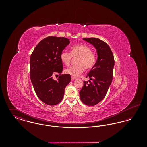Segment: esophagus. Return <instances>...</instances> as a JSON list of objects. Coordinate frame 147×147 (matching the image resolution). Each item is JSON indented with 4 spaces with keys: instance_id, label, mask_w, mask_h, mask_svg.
<instances>
[{
    "instance_id": "esophagus-1",
    "label": "esophagus",
    "mask_w": 147,
    "mask_h": 147,
    "mask_svg": "<svg viewBox=\"0 0 147 147\" xmlns=\"http://www.w3.org/2000/svg\"><path fill=\"white\" fill-rule=\"evenodd\" d=\"M77 79V78H75V77H71V79H72V80H75V79Z\"/></svg>"
}]
</instances>
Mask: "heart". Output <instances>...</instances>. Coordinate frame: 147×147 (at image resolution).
I'll return each mask as SVG.
<instances>
[{
  "label": "heart",
  "mask_w": 147,
  "mask_h": 147,
  "mask_svg": "<svg viewBox=\"0 0 147 147\" xmlns=\"http://www.w3.org/2000/svg\"><path fill=\"white\" fill-rule=\"evenodd\" d=\"M72 57H79L77 65H73L65 70V72L73 77H78L86 69H90L95 65L96 62L95 55L91 52L88 46L84 44H78L71 47V52L63 50L60 54V58L65 65H69Z\"/></svg>",
  "instance_id": "obj_1"
}]
</instances>
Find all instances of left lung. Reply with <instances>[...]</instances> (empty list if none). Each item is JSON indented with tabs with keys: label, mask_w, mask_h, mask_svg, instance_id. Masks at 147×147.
Here are the masks:
<instances>
[{
	"label": "left lung",
	"mask_w": 147,
	"mask_h": 147,
	"mask_svg": "<svg viewBox=\"0 0 147 147\" xmlns=\"http://www.w3.org/2000/svg\"><path fill=\"white\" fill-rule=\"evenodd\" d=\"M83 40L91 44L96 49L98 59L93 68L88 74L89 80L84 81L79 92L80 98L84 104L94 106L105 98L111 84L115 61L110 46L97 38Z\"/></svg>",
	"instance_id": "1"
}]
</instances>
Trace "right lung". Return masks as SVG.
<instances>
[{
	"label": "right lung",
	"instance_id": "add662e5",
	"mask_svg": "<svg viewBox=\"0 0 147 147\" xmlns=\"http://www.w3.org/2000/svg\"><path fill=\"white\" fill-rule=\"evenodd\" d=\"M69 41L65 37H47L38 43L30 57L31 81L37 97L47 105H57L62 101L71 80L70 75L61 74L63 68L60 58ZM58 74L60 76L55 81L53 77Z\"/></svg>",
	"mask_w": 147,
	"mask_h": 147
}]
</instances>
